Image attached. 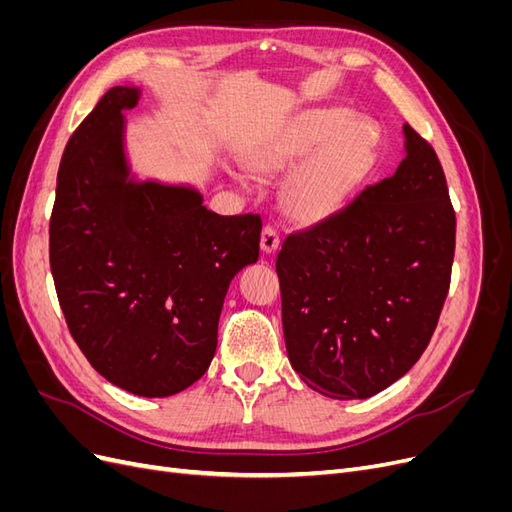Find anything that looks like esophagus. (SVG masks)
Masks as SVG:
<instances>
[{"label": "esophagus", "mask_w": 512, "mask_h": 512, "mask_svg": "<svg viewBox=\"0 0 512 512\" xmlns=\"http://www.w3.org/2000/svg\"><path fill=\"white\" fill-rule=\"evenodd\" d=\"M260 247L265 254H271L277 250V247H280V232H277V228L273 224H267L265 228H262Z\"/></svg>", "instance_id": "34e87169"}]
</instances>
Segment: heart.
I'll use <instances>...</instances> for the list:
<instances>
[{"label": "heart", "instance_id": "b5f03b06", "mask_svg": "<svg viewBox=\"0 0 512 512\" xmlns=\"http://www.w3.org/2000/svg\"><path fill=\"white\" fill-rule=\"evenodd\" d=\"M348 123L350 115L342 108L307 113L252 156L256 170L273 175L325 145L299 170L290 188L292 207L305 220L335 211L374 162V132L367 123Z\"/></svg>", "mask_w": 512, "mask_h": 512}]
</instances>
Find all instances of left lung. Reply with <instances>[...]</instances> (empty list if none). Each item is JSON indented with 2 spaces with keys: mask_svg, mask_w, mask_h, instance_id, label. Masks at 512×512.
<instances>
[{
  "mask_svg": "<svg viewBox=\"0 0 512 512\" xmlns=\"http://www.w3.org/2000/svg\"><path fill=\"white\" fill-rule=\"evenodd\" d=\"M395 175L292 230L275 269L290 365L327 397L367 399L421 359L451 288L455 209L438 153L404 126Z\"/></svg>",
  "mask_w": 512,
  "mask_h": 512,
  "instance_id": "left-lung-1",
  "label": "left lung"
}]
</instances>
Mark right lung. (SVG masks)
<instances>
[{
    "label": "right lung",
    "instance_id": "1",
    "mask_svg": "<svg viewBox=\"0 0 512 512\" xmlns=\"http://www.w3.org/2000/svg\"><path fill=\"white\" fill-rule=\"evenodd\" d=\"M113 87L61 156L49 260L70 335L100 376L168 397L205 374L232 277L258 260V213L218 215L198 192L126 181L123 111Z\"/></svg>",
    "mask_w": 512,
    "mask_h": 512
}]
</instances>
